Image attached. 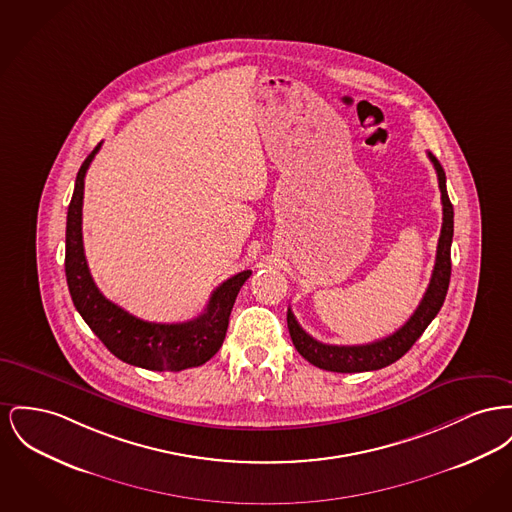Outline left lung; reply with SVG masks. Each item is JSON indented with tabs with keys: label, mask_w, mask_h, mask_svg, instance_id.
Listing matches in <instances>:
<instances>
[{
	"label": "left lung",
	"mask_w": 512,
	"mask_h": 512,
	"mask_svg": "<svg viewBox=\"0 0 512 512\" xmlns=\"http://www.w3.org/2000/svg\"><path fill=\"white\" fill-rule=\"evenodd\" d=\"M429 160L435 166L437 180H439V189H441V203H443V226H441V236L437 243V257H435V267L429 280V286L423 294V300L420 301L418 309L412 313V317L389 336L369 342V344H360V346H332V344H323L315 340L303 331L300 323L296 321L292 309L288 307V331L292 336V342L296 350L309 363H313L319 369L327 371H336V373H360V371H375L391 365L396 360H400L420 338L427 325L435 319L439 309L443 307V301L449 290L451 282V243L452 232H454V211H452L451 199L447 193V176L439 160L427 152Z\"/></svg>",
	"instance_id": "1"
}]
</instances>
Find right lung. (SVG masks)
I'll list each match as a JSON object with an SVG mask.
<instances>
[{
    "label": "right lung",
    "mask_w": 512,
    "mask_h": 512,
    "mask_svg": "<svg viewBox=\"0 0 512 512\" xmlns=\"http://www.w3.org/2000/svg\"><path fill=\"white\" fill-rule=\"evenodd\" d=\"M100 143L77 172L65 228V276L77 311L121 361L151 371H181L199 367L220 350L230 313L251 271L238 272L222 282L207 303L205 313L187 323H149L102 296L92 280L83 247V191L85 176Z\"/></svg>",
    "instance_id": "add662e5"
}]
</instances>
